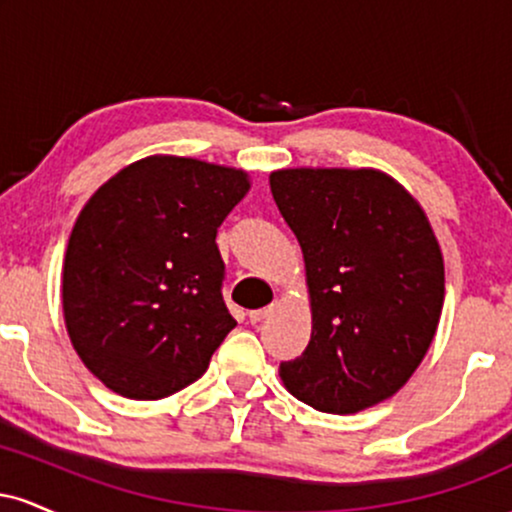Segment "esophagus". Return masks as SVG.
Instances as JSON below:
<instances>
[{"label":"esophagus","mask_w":512,"mask_h":512,"mask_svg":"<svg viewBox=\"0 0 512 512\" xmlns=\"http://www.w3.org/2000/svg\"><path fill=\"white\" fill-rule=\"evenodd\" d=\"M274 313V305H267V308H260V310H250L248 313V317H250V322L252 325H260L262 320H267L269 315Z\"/></svg>","instance_id":"34e87169"}]
</instances>
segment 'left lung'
<instances>
[{"instance_id":"1","label":"left lung","mask_w":512,"mask_h":512,"mask_svg":"<svg viewBox=\"0 0 512 512\" xmlns=\"http://www.w3.org/2000/svg\"><path fill=\"white\" fill-rule=\"evenodd\" d=\"M272 197L301 243L313 332L279 368L293 397L356 414L392 397L424 361L445 296L426 214L380 170L289 168Z\"/></svg>"}]
</instances>
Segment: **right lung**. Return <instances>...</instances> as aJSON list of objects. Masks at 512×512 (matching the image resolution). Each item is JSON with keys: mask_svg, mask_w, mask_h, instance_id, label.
<instances>
[{"mask_svg": "<svg viewBox=\"0 0 512 512\" xmlns=\"http://www.w3.org/2000/svg\"><path fill=\"white\" fill-rule=\"evenodd\" d=\"M248 190L243 170L149 156L88 199L64 255L62 305L76 354L105 387L161 399L202 378L236 327L216 231Z\"/></svg>", "mask_w": 512, "mask_h": 512, "instance_id": "obj_1", "label": "right lung"}]
</instances>
